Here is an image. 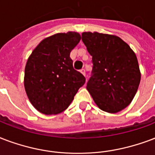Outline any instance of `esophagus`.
<instances>
[{
  "instance_id": "obj_1",
  "label": "esophagus",
  "mask_w": 155,
  "mask_h": 155,
  "mask_svg": "<svg viewBox=\"0 0 155 155\" xmlns=\"http://www.w3.org/2000/svg\"><path fill=\"white\" fill-rule=\"evenodd\" d=\"M80 72L82 73L83 75H86V71H85V69H81L80 70Z\"/></svg>"
}]
</instances>
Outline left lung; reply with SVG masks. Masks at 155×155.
Returning a JSON list of instances; mask_svg holds the SVG:
<instances>
[{"mask_svg": "<svg viewBox=\"0 0 155 155\" xmlns=\"http://www.w3.org/2000/svg\"><path fill=\"white\" fill-rule=\"evenodd\" d=\"M82 41L92 56L93 70L87 89L95 103L109 113L126 108L140 81L135 53L116 35L83 32Z\"/></svg>", "mask_w": 155, "mask_h": 155, "instance_id": "8db88e82", "label": "left lung"}]
</instances>
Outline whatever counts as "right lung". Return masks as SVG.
Instances as JSON below:
<instances>
[{
	"label": "right lung",
	"instance_id": "1",
	"mask_svg": "<svg viewBox=\"0 0 155 155\" xmlns=\"http://www.w3.org/2000/svg\"><path fill=\"white\" fill-rule=\"evenodd\" d=\"M77 32L58 33L39 44L25 67L24 87L31 103L45 114L67 109L85 83V77L73 68L70 54L80 42Z\"/></svg>",
	"mask_w": 155,
	"mask_h": 155
}]
</instances>
